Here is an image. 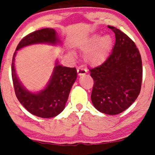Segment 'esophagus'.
Listing matches in <instances>:
<instances>
[{"label":"esophagus","mask_w":155,"mask_h":155,"mask_svg":"<svg viewBox=\"0 0 155 155\" xmlns=\"http://www.w3.org/2000/svg\"><path fill=\"white\" fill-rule=\"evenodd\" d=\"M77 72L78 73V75L80 76V75H83L84 74H86L87 73V70L85 68H82V67H79L77 68Z\"/></svg>","instance_id":"obj_1"}]
</instances>
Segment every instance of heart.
I'll return each instance as SVG.
<instances>
[{"label":"heart","mask_w":155,"mask_h":155,"mask_svg":"<svg viewBox=\"0 0 155 155\" xmlns=\"http://www.w3.org/2000/svg\"><path fill=\"white\" fill-rule=\"evenodd\" d=\"M112 39L109 35L101 37L98 35H93L86 46L85 58L87 62L93 65H98L106 60L111 49Z\"/></svg>","instance_id":"obj_1"}]
</instances>
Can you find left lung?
<instances>
[{
	"instance_id": "obj_1",
	"label": "left lung",
	"mask_w": 155,
	"mask_h": 155,
	"mask_svg": "<svg viewBox=\"0 0 155 155\" xmlns=\"http://www.w3.org/2000/svg\"><path fill=\"white\" fill-rule=\"evenodd\" d=\"M113 51L102 64L90 68L94 80L91 99L101 113L116 115L124 111L140 92L143 65L138 48L128 35L113 26Z\"/></svg>"
}]
</instances>
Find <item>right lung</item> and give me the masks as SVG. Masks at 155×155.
I'll list each match as a JSON object with an SVG mask.
<instances>
[{
    "instance_id": "1",
    "label": "right lung",
    "mask_w": 155,
    "mask_h": 155,
    "mask_svg": "<svg viewBox=\"0 0 155 155\" xmlns=\"http://www.w3.org/2000/svg\"><path fill=\"white\" fill-rule=\"evenodd\" d=\"M56 44L58 39L56 31L51 28H44L33 31L23 37L16 51L24 46L37 43ZM15 51L12 61V79L16 97L29 112L41 118H52L64 109L70 91L77 78L75 68L63 67L56 65L49 83L41 92L33 94L22 86L15 71Z\"/></svg>"
}]
</instances>
